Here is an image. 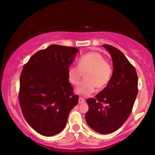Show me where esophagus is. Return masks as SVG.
<instances>
[{"instance_id": "1", "label": "esophagus", "mask_w": 155, "mask_h": 155, "mask_svg": "<svg viewBox=\"0 0 155 155\" xmlns=\"http://www.w3.org/2000/svg\"><path fill=\"white\" fill-rule=\"evenodd\" d=\"M85 102V99L83 98L82 97H79V98H78V103L79 104H83Z\"/></svg>"}]
</instances>
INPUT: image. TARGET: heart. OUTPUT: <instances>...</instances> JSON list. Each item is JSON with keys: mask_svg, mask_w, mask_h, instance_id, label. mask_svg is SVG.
Returning <instances> with one entry per match:
<instances>
[{"mask_svg": "<svg viewBox=\"0 0 155 155\" xmlns=\"http://www.w3.org/2000/svg\"><path fill=\"white\" fill-rule=\"evenodd\" d=\"M84 74V81L77 88V92L90 95L95 90H101L109 82L111 67L98 52L92 51L83 54L78 60L77 66H70L68 70V78L73 85L79 83Z\"/></svg>", "mask_w": 155, "mask_h": 155, "instance_id": "b5f03b06", "label": "heart"}]
</instances>
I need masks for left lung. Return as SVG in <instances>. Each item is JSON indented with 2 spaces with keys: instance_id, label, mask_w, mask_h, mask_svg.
Returning <instances> with one entry per match:
<instances>
[{
  "instance_id": "8db88e82",
  "label": "left lung",
  "mask_w": 155,
  "mask_h": 155,
  "mask_svg": "<svg viewBox=\"0 0 155 155\" xmlns=\"http://www.w3.org/2000/svg\"><path fill=\"white\" fill-rule=\"evenodd\" d=\"M111 54L114 72L108 85L88 98L85 120L90 127L102 134L113 133L127 121L138 93V77L134 66L114 46L103 44Z\"/></svg>"
}]
</instances>
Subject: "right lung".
Here are the masks:
<instances>
[{
  "label": "right lung",
  "mask_w": 155,
  "mask_h": 155,
  "mask_svg": "<svg viewBox=\"0 0 155 155\" xmlns=\"http://www.w3.org/2000/svg\"><path fill=\"white\" fill-rule=\"evenodd\" d=\"M79 51L52 44L33 54L23 66L18 98L26 121L44 136L58 134L78 96L68 78V70Z\"/></svg>",
  "instance_id": "obj_1"
}]
</instances>
